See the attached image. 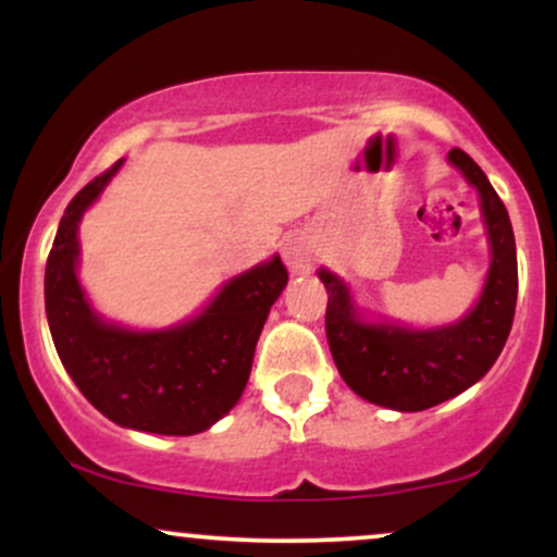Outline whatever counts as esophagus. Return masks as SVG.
<instances>
[{"mask_svg":"<svg viewBox=\"0 0 557 557\" xmlns=\"http://www.w3.org/2000/svg\"><path fill=\"white\" fill-rule=\"evenodd\" d=\"M283 259H285L287 270H290L293 274L311 272V267H314V259H317L314 240H311L306 233L290 235L283 246Z\"/></svg>","mask_w":557,"mask_h":557,"instance_id":"obj_1","label":"esophagus"}]
</instances>
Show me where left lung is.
I'll return each mask as SVG.
<instances>
[{"mask_svg":"<svg viewBox=\"0 0 557 557\" xmlns=\"http://www.w3.org/2000/svg\"><path fill=\"white\" fill-rule=\"evenodd\" d=\"M447 159L479 190L492 248L487 283L469 314L437 330L363 322L348 285L319 270L327 287L324 327L337 372L363 400L395 411H424L482 380L500 356L516 314L519 264L505 203L466 151L453 149Z\"/></svg>","mask_w":557,"mask_h":557,"instance_id":"left-lung-1","label":"left lung"}]
</instances>
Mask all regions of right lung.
Masks as SVG:
<instances>
[{"label": "right lung", "mask_w": 557, "mask_h": 557, "mask_svg": "<svg viewBox=\"0 0 557 557\" xmlns=\"http://www.w3.org/2000/svg\"><path fill=\"white\" fill-rule=\"evenodd\" d=\"M123 159L67 203L44 274V298L62 367L96 411L114 424L154 434H198L238 403L272 304L287 285L274 257L238 274L190 322L133 332L104 322L78 283L81 216Z\"/></svg>", "instance_id": "add662e5"}]
</instances>
